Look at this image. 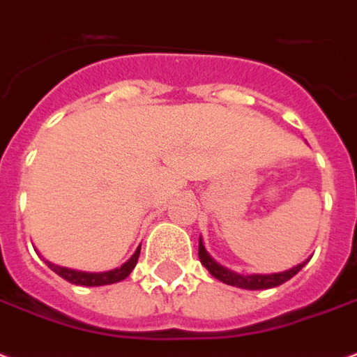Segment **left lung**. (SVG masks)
I'll list each match as a JSON object with an SVG mask.
<instances>
[{"instance_id":"obj_1","label":"left lung","mask_w":357,"mask_h":357,"mask_svg":"<svg viewBox=\"0 0 357 357\" xmlns=\"http://www.w3.org/2000/svg\"><path fill=\"white\" fill-rule=\"evenodd\" d=\"M199 261L204 264L207 270H209V274L213 278H217L218 282L226 283V285H232V287H239V289H272V287H278V285H282L285 283L287 280H291L293 275L298 274L303 266L306 264L308 261L301 262V264H296V266L289 268L285 272H275V274H238V272H234L230 268L222 266V264H218L209 253H207V249H205V243L204 239L199 238Z\"/></svg>"}]
</instances>
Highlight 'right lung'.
<instances>
[{
	"instance_id": "obj_1",
	"label": "right lung",
	"mask_w": 357,
	"mask_h": 357,
	"mask_svg": "<svg viewBox=\"0 0 357 357\" xmlns=\"http://www.w3.org/2000/svg\"><path fill=\"white\" fill-rule=\"evenodd\" d=\"M140 247L135 251L131 259L127 262H123L119 268H114V270H108V272H82V270H72V268L59 266V264H53V262L45 261V264L54 274H59L62 280L74 283V285H83V287H98V285H110V283H118L121 280H125L127 275L131 274L132 268L137 266V261H139Z\"/></svg>"
}]
</instances>
